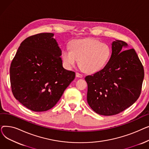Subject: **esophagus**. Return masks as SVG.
Masks as SVG:
<instances>
[{"label": "esophagus", "instance_id": "1", "mask_svg": "<svg viewBox=\"0 0 149 149\" xmlns=\"http://www.w3.org/2000/svg\"><path fill=\"white\" fill-rule=\"evenodd\" d=\"M75 75H76L77 77H79V78H82L83 77V75L80 74V73H79V72H76Z\"/></svg>", "mask_w": 149, "mask_h": 149}]
</instances>
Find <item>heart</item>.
Here are the masks:
<instances>
[{
	"mask_svg": "<svg viewBox=\"0 0 149 149\" xmlns=\"http://www.w3.org/2000/svg\"><path fill=\"white\" fill-rule=\"evenodd\" d=\"M111 56L110 46L93 38L73 40L69 48L63 49L61 54L63 63L67 69L71 68L79 60L80 68L89 74L103 69Z\"/></svg>",
	"mask_w": 149,
	"mask_h": 149,
	"instance_id": "heart-1",
	"label": "heart"
}]
</instances>
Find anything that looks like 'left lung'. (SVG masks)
<instances>
[{"instance_id":"1","label":"left lung","mask_w":149,"mask_h":149,"mask_svg":"<svg viewBox=\"0 0 149 149\" xmlns=\"http://www.w3.org/2000/svg\"><path fill=\"white\" fill-rule=\"evenodd\" d=\"M127 46L123 41H113L111 57L105 67L85 77L88 103L98 114H118L132 106L140 95L144 68L134 49L123 51V47Z\"/></svg>"}]
</instances>
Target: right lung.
I'll return each mask as SVG.
<instances>
[{"mask_svg": "<svg viewBox=\"0 0 149 149\" xmlns=\"http://www.w3.org/2000/svg\"><path fill=\"white\" fill-rule=\"evenodd\" d=\"M53 33H40L23 40L11 64L12 92L15 99L34 112L53 107L75 74L63 67L61 51Z\"/></svg>", "mask_w": 149, "mask_h": 149, "instance_id": "add662e5", "label": "right lung"}]
</instances>
